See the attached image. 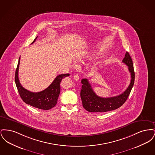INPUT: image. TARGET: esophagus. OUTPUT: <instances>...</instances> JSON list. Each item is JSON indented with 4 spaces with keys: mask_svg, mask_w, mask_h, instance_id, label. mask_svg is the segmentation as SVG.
Wrapping results in <instances>:
<instances>
[{
    "mask_svg": "<svg viewBox=\"0 0 155 155\" xmlns=\"http://www.w3.org/2000/svg\"><path fill=\"white\" fill-rule=\"evenodd\" d=\"M74 80H80V76L78 74H76L74 75Z\"/></svg>",
    "mask_w": 155,
    "mask_h": 155,
    "instance_id": "obj_1",
    "label": "esophagus"
}]
</instances>
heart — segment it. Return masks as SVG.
<instances>
[{
	"mask_svg": "<svg viewBox=\"0 0 155 155\" xmlns=\"http://www.w3.org/2000/svg\"><path fill=\"white\" fill-rule=\"evenodd\" d=\"M95 55L93 53H88V54H84V55H82L80 56L79 58H78V61H80L82 63H87V61H88L89 60H92L94 59H95ZM96 67L92 66L90 68V71L91 73H95L96 71Z\"/></svg>",
	"mask_w": 155,
	"mask_h": 155,
	"instance_id": "obj_1",
	"label": "heart"
}]
</instances>
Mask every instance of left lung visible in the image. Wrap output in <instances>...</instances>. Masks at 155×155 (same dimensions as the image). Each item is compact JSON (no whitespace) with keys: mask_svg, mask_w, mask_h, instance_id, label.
<instances>
[{"mask_svg":"<svg viewBox=\"0 0 155 155\" xmlns=\"http://www.w3.org/2000/svg\"><path fill=\"white\" fill-rule=\"evenodd\" d=\"M122 61L128 66V70L131 73V80L128 87L123 94L119 95L110 97H102L97 96L92 88L88 79L84 78L81 80L82 85L80 96L82 106L86 110L93 113L106 112L116 110L125 103L133 88L135 80V73L133 60L128 52H126L125 57Z\"/></svg>","mask_w":155,"mask_h":155,"instance_id":"1","label":"left lung"}]
</instances>
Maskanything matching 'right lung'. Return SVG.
Instances as JSON below:
<instances>
[{
    "label": "right lung",
    "instance_id": "add662e5",
    "mask_svg": "<svg viewBox=\"0 0 155 155\" xmlns=\"http://www.w3.org/2000/svg\"><path fill=\"white\" fill-rule=\"evenodd\" d=\"M37 37L31 44L36 41ZM20 57L15 73V82L18 93L22 101L30 106L42 110H49L54 107L58 102L60 92V82L61 80L70 75L69 74H60L58 75L52 84L47 88L39 92H32L23 88L18 79V68Z\"/></svg>",
    "mask_w": 155,
    "mask_h": 155
}]
</instances>
